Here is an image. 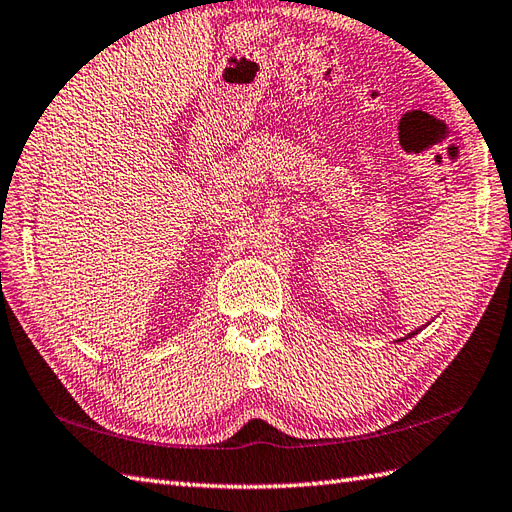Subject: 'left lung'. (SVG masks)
I'll return each mask as SVG.
<instances>
[{"mask_svg": "<svg viewBox=\"0 0 512 512\" xmlns=\"http://www.w3.org/2000/svg\"><path fill=\"white\" fill-rule=\"evenodd\" d=\"M430 323V321H428ZM428 323H426V326H428ZM426 326H423V328H426ZM423 328H417V330H413V332H410L408 336H404V339H400V341H406V339H410V336H415V334H419ZM400 341H397V343H400Z\"/></svg>", "mask_w": 512, "mask_h": 512, "instance_id": "1", "label": "left lung"}]
</instances>
